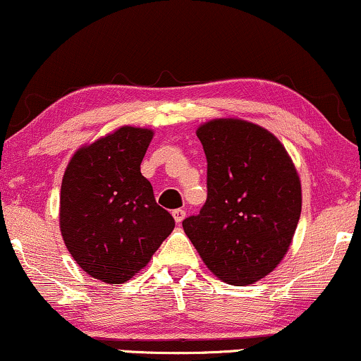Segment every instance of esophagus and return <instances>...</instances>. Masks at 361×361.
I'll list each match as a JSON object with an SVG mask.
<instances>
[{"mask_svg": "<svg viewBox=\"0 0 361 361\" xmlns=\"http://www.w3.org/2000/svg\"><path fill=\"white\" fill-rule=\"evenodd\" d=\"M172 216H173V219H176V222H179L180 224V222L185 219V211L184 209H173Z\"/></svg>", "mask_w": 361, "mask_h": 361, "instance_id": "obj_1", "label": "esophagus"}]
</instances>
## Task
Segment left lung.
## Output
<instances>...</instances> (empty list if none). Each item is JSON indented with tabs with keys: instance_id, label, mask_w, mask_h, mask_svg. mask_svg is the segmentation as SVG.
Returning a JSON list of instances; mask_svg holds the SVG:
<instances>
[{
	"instance_id": "8db88e82",
	"label": "left lung",
	"mask_w": 361,
	"mask_h": 361,
	"mask_svg": "<svg viewBox=\"0 0 361 361\" xmlns=\"http://www.w3.org/2000/svg\"><path fill=\"white\" fill-rule=\"evenodd\" d=\"M207 159V199L182 228L209 269L244 286L286 255L301 214L300 177L273 133L217 118L197 128Z\"/></svg>"
}]
</instances>
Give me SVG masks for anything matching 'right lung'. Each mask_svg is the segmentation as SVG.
I'll return each mask as SVG.
<instances>
[{
  "label": "right lung",
  "instance_id": "add662e5",
  "mask_svg": "<svg viewBox=\"0 0 361 361\" xmlns=\"http://www.w3.org/2000/svg\"><path fill=\"white\" fill-rule=\"evenodd\" d=\"M154 132L120 127L77 150L60 194V229L70 255L92 278L122 284L145 268L176 221L140 173Z\"/></svg>",
  "mask_w": 361,
  "mask_h": 361
}]
</instances>
